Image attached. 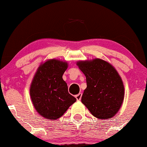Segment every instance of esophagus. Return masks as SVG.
I'll list each match as a JSON object with an SVG mask.
<instances>
[{
    "instance_id": "esophagus-1",
    "label": "esophagus",
    "mask_w": 147,
    "mask_h": 147,
    "mask_svg": "<svg viewBox=\"0 0 147 147\" xmlns=\"http://www.w3.org/2000/svg\"><path fill=\"white\" fill-rule=\"evenodd\" d=\"M82 93H78V94L75 96V98H76V99L77 100H81V98H82Z\"/></svg>"
}]
</instances>
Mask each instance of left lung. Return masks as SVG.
<instances>
[{
  "instance_id": "8db88e82",
  "label": "left lung",
  "mask_w": 147,
  "mask_h": 147,
  "mask_svg": "<svg viewBox=\"0 0 147 147\" xmlns=\"http://www.w3.org/2000/svg\"><path fill=\"white\" fill-rule=\"evenodd\" d=\"M77 65L86 79L82 102L96 118H112L124 98V86L118 72L110 63L100 59L80 61Z\"/></svg>"
}]
</instances>
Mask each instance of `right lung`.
I'll return each mask as SVG.
<instances>
[{
	"instance_id": "right-lung-1",
	"label": "right lung",
	"mask_w": 147,
	"mask_h": 147,
	"mask_svg": "<svg viewBox=\"0 0 147 147\" xmlns=\"http://www.w3.org/2000/svg\"><path fill=\"white\" fill-rule=\"evenodd\" d=\"M67 66L65 61L50 59L42 63L35 74L30 87V98L35 110L45 119H59L77 100L68 93L63 80Z\"/></svg>"
}]
</instances>
